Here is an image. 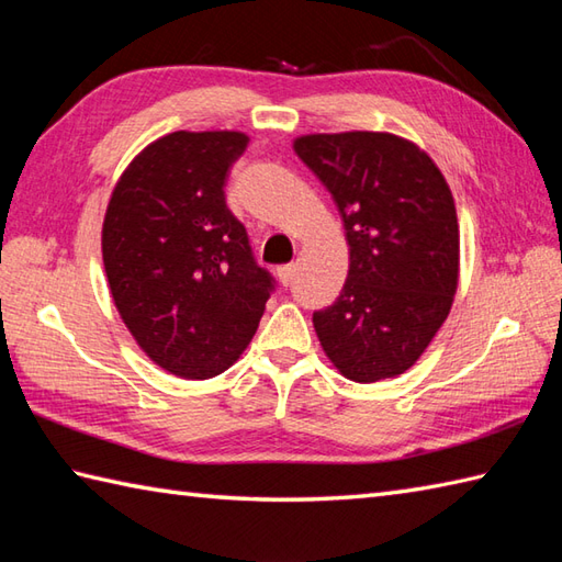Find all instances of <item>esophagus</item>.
Listing matches in <instances>:
<instances>
[{
    "mask_svg": "<svg viewBox=\"0 0 562 562\" xmlns=\"http://www.w3.org/2000/svg\"><path fill=\"white\" fill-rule=\"evenodd\" d=\"M294 262H290V266H280L278 268V280L284 284V288H288V284H292V280H294Z\"/></svg>",
    "mask_w": 562,
    "mask_h": 562,
    "instance_id": "1",
    "label": "esophagus"
}]
</instances>
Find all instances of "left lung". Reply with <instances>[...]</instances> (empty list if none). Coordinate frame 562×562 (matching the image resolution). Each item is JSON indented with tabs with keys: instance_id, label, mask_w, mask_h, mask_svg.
<instances>
[{
	"instance_id": "left-lung-1",
	"label": "left lung",
	"mask_w": 562,
	"mask_h": 562,
	"mask_svg": "<svg viewBox=\"0 0 562 562\" xmlns=\"http://www.w3.org/2000/svg\"><path fill=\"white\" fill-rule=\"evenodd\" d=\"M294 151L342 217L350 270L340 296L314 312L340 372L372 384L403 374L449 316L459 282V224L445 176L413 142L389 133L306 135Z\"/></svg>"
}]
</instances>
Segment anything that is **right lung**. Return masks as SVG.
Here are the masks:
<instances>
[{
    "instance_id": "add662e5",
    "label": "right lung",
    "mask_w": 562,
    "mask_h": 562,
    "mask_svg": "<svg viewBox=\"0 0 562 562\" xmlns=\"http://www.w3.org/2000/svg\"><path fill=\"white\" fill-rule=\"evenodd\" d=\"M246 147L244 133L166 135L127 166L105 210L103 266L117 312L176 376L229 369L278 284L226 207V176Z\"/></svg>"
}]
</instances>
